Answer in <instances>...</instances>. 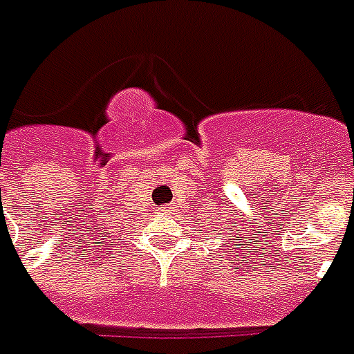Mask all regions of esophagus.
Here are the masks:
<instances>
[{
	"label": "esophagus",
	"mask_w": 354,
	"mask_h": 354,
	"mask_svg": "<svg viewBox=\"0 0 354 354\" xmlns=\"http://www.w3.org/2000/svg\"><path fill=\"white\" fill-rule=\"evenodd\" d=\"M169 209H171V207H162V211L164 212H169Z\"/></svg>",
	"instance_id": "1"
}]
</instances>
